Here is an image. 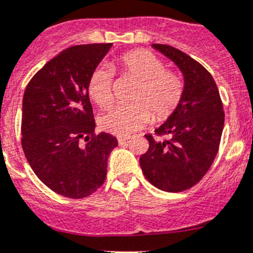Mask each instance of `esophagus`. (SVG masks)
<instances>
[{"instance_id":"obj_1","label":"esophagus","mask_w":253,"mask_h":253,"mask_svg":"<svg viewBox=\"0 0 253 253\" xmlns=\"http://www.w3.org/2000/svg\"><path fill=\"white\" fill-rule=\"evenodd\" d=\"M128 141H129V137H124V135H120V137H118V142L120 146H125L126 143H128Z\"/></svg>"}]
</instances>
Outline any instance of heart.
Instances as JSON below:
<instances>
[{
    "instance_id": "b5f03b06",
    "label": "heart",
    "mask_w": 253,
    "mask_h": 253,
    "mask_svg": "<svg viewBox=\"0 0 253 253\" xmlns=\"http://www.w3.org/2000/svg\"><path fill=\"white\" fill-rule=\"evenodd\" d=\"M116 67L137 86L129 95L130 104L116 106L102 116L99 125L103 130L128 135L150 120L167 122L177 111L185 95V81L177 72L167 70L164 60L155 53L131 50L119 56ZM87 91L98 107H110L114 102V71L103 64L95 67L87 80Z\"/></svg>"
}]
</instances>
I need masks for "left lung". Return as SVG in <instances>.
<instances>
[{
	"label": "left lung",
	"instance_id": "obj_1",
	"mask_svg": "<svg viewBox=\"0 0 253 253\" xmlns=\"http://www.w3.org/2000/svg\"><path fill=\"white\" fill-rule=\"evenodd\" d=\"M152 46L178 66L185 79V95L177 111L155 129L156 137L145 135L150 146L139 164L154 186L179 193L195 186L212 166L225 112L213 77L199 62L169 45ZM164 136L167 138L162 140Z\"/></svg>",
	"mask_w": 253,
	"mask_h": 253
}]
</instances>
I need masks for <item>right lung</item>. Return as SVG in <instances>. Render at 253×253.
<instances>
[{
	"instance_id": "obj_1",
	"label": "right lung",
	"mask_w": 253,
	"mask_h": 253,
	"mask_svg": "<svg viewBox=\"0 0 253 253\" xmlns=\"http://www.w3.org/2000/svg\"><path fill=\"white\" fill-rule=\"evenodd\" d=\"M112 43L76 45L50 59L31 79L23 97L22 147L29 166L54 193L83 199L107 176L118 146L94 131L87 80Z\"/></svg>"
}]
</instances>
